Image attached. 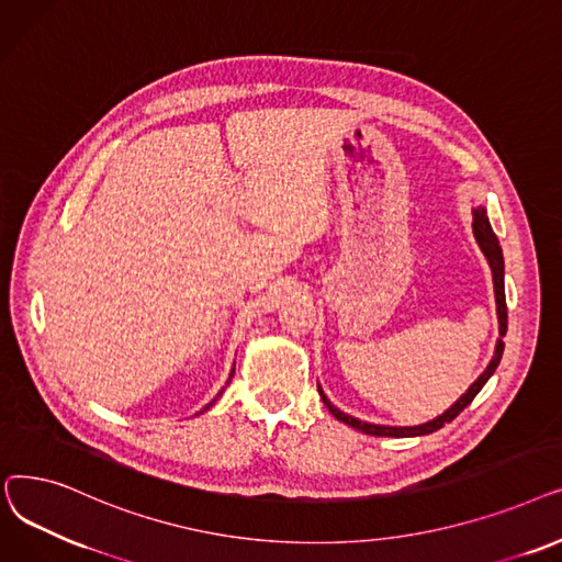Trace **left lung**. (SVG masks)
Returning <instances> with one entry per match:
<instances>
[{
	"mask_svg": "<svg viewBox=\"0 0 562 562\" xmlns=\"http://www.w3.org/2000/svg\"><path fill=\"white\" fill-rule=\"evenodd\" d=\"M473 235L477 239L480 249H483L490 267H492V279H494V295H496V313H498V334L505 336L507 331V306H505V285H503V251H501V245H498V237L494 235L492 226H490V220H487V210L485 207H475L473 210ZM503 340L498 338L496 342V350H494V357L490 361V366L485 368L483 375H480L471 386L469 391L458 400L456 405H452L450 409H446L441 416H437L435 420H427L423 425H414V427H391V425H372V423H363L355 416H347L342 414L340 409H336L327 395L323 393V389L317 386L319 391V397H323L325 407L345 425L355 427V430L363 432V435H372V437H420V435H430V432H437L441 430V427L446 423H450L452 418H456L467 405H471V400L480 393V389H483L487 384V380L494 375L496 366L501 363V357H503Z\"/></svg>",
	"mask_w": 562,
	"mask_h": 562,
	"instance_id": "left-lung-1",
	"label": "left lung"
}]
</instances>
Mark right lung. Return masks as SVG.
Here are the masks:
<instances>
[{
  "label": "right lung",
  "instance_id": "obj_1",
  "mask_svg": "<svg viewBox=\"0 0 562 562\" xmlns=\"http://www.w3.org/2000/svg\"><path fill=\"white\" fill-rule=\"evenodd\" d=\"M233 372H235V370H233ZM233 372H231V378H233ZM231 378H228V382H231ZM222 391H224V389H222ZM222 391H220V395H222ZM220 395H217V397H220ZM217 397H215V400H212V403H210V405H205V407H203V412H205V409H210L212 405H215V403H217Z\"/></svg>",
  "mask_w": 562,
  "mask_h": 562
}]
</instances>
